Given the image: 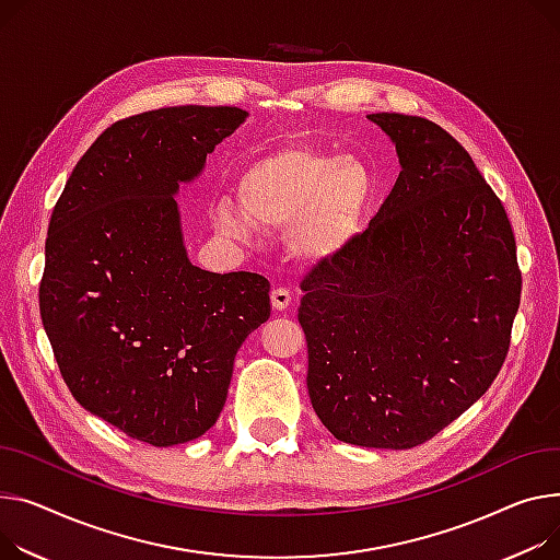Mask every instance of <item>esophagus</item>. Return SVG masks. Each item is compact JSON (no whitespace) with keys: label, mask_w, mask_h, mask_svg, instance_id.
Here are the masks:
<instances>
[{"label":"esophagus","mask_w":560,"mask_h":560,"mask_svg":"<svg viewBox=\"0 0 560 560\" xmlns=\"http://www.w3.org/2000/svg\"><path fill=\"white\" fill-rule=\"evenodd\" d=\"M270 300H272L275 311H285L292 304V294H290L288 288H275L272 294H270Z\"/></svg>","instance_id":"esophagus-1"}]
</instances>
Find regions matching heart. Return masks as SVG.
Segmentation results:
<instances>
[{"mask_svg": "<svg viewBox=\"0 0 560 560\" xmlns=\"http://www.w3.org/2000/svg\"><path fill=\"white\" fill-rule=\"evenodd\" d=\"M238 207L215 205L218 234L247 241L254 230L283 232L306 264H328L362 234L374 200V175L355 158L311 145H288L254 160L236 184Z\"/></svg>", "mask_w": 560, "mask_h": 560, "instance_id": "1", "label": "heart"}]
</instances>
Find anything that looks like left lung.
Instances as JSON below:
<instances>
[{"label": "left lung", "instance_id": "1", "mask_svg": "<svg viewBox=\"0 0 560 560\" xmlns=\"http://www.w3.org/2000/svg\"><path fill=\"white\" fill-rule=\"evenodd\" d=\"M400 173L369 230L302 281L308 394L328 432L364 448L425 443L504 364L523 275L506 211L434 121L369 115Z\"/></svg>", "mask_w": 560, "mask_h": 560}]
</instances>
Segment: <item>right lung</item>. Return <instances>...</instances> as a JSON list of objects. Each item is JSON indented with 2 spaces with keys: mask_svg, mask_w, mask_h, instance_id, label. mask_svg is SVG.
<instances>
[{
  "mask_svg": "<svg viewBox=\"0 0 560 560\" xmlns=\"http://www.w3.org/2000/svg\"><path fill=\"white\" fill-rule=\"evenodd\" d=\"M245 117L179 105L112 124L49 220L40 317L60 376L88 412L158 448L218 421L241 345L270 317L266 277L191 264L173 198Z\"/></svg>",
  "mask_w": 560,
  "mask_h": 560,
  "instance_id": "add662e5",
  "label": "right lung"
}]
</instances>
